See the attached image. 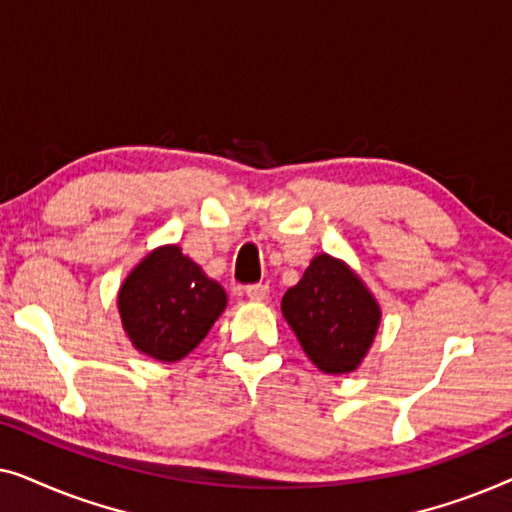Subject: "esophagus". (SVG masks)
Instances as JSON below:
<instances>
[{"label":"esophagus","mask_w":512,"mask_h":512,"mask_svg":"<svg viewBox=\"0 0 512 512\" xmlns=\"http://www.w3.org/2000/svg\"><path fill=\"white\" fill-rule=\"evenodd\" d=\"M244 293H247L249 300H256V303H261V300L268 298V284H249L247 289H244Z\"/></svg>","instance_id":"obj_1"}]
</instances>
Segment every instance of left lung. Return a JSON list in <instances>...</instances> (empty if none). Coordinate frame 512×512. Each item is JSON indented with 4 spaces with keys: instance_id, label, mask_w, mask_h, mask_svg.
<instances>
[{
    "instance_id": "1",
    "label": "left lung",
    "mask_w": 512,
    "mask_h": 512,
    "mask_svg": "<svg viewBox=\"0 0 512 512\" xmlns=\"http://www.w3.org/2000/svg\"><path fill=\"white\" fill-rule=\"evenodd\" d=\"M282 314L321 373L359 368L380 326V305L361 277L338 258H312L303 279L282 298Z\"/></svg>"
}]
</instances>
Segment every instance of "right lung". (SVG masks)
Masks as SVG:
<instances>
[{
  "label": "right lung",
  "instance_id": "obj_1",
  "mask_svg": "<svg viewBox=\"0 0 512 512\" xmlns=\"http://www.w3.org/2000/svg\"><path fill=\"white\" fill-rule=\"evenodd\" d=\"M226 291L209 279L177 244L153 249L125 277L118 312L135 349L151 359L174 363L205 340L226 310Z\"/></svg>",
  "mask_w": 512,
  "mask_h": 512
}]
</instances>
